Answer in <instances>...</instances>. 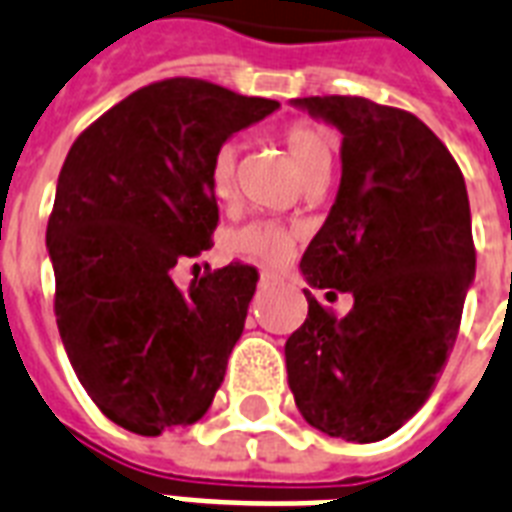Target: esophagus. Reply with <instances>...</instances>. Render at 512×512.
I'll return each mask as SVG.
<instances>
[{"label":"esophagus","instance_id":"obj_1","mask_svg":"<svg viewBox=\"0 0 512 512\" xmlns=\"http://www.w3.org/2000/svg\"><path fill=\"white\" fill-rule=\"evenodd\" d=\"M277 280H280V275H277V272H272V269H261V283L272 285V283H277Z\"/></svg>","mask_w":512,"mask_h":512}]
</instances>
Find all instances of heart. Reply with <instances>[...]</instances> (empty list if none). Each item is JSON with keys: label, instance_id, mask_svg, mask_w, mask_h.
Returning a JSON list of instances; mask_svg holds the SVG:
<instances>
[{"label": "heart", "instance_id": "obj_1", "mask_svg": "<svg viewBox=\"0 0 512 512\" xmlns=\"http://www.w3.org/2000/svg\"><path fill=\"white\" fill-rule=\"evenodd\" d=\"M283 144L293 162L299 165L307 184L328 178L334 162V133L312 120H296L283 130ZM208 189L216 202H232L237 192V149L232 144H221L208 162ZM296 229L285 227L280 221H251L232 229L224 237L229 253L248 256V259L283 264L296 245Z\"/></svg>", "mask_w": 512, "mask_h": 512}]
</instances>
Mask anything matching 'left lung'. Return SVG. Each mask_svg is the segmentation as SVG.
<instances>
[{"instance_id": "left-lung-1", "label": "left lung", "mask_w": 512, "mask_h": 512, "mask_svg": "<svg viewBox=\"0 0 512 512\" xmlns=\"http://www.w3.org/2000/svg\"><path fill=\"white\" fill-rule=\"evenodd\" d=\"M342 130V184L301 272L344 318L304 291L310 312L285 342L301 417L331 438L374 443L430 398L457 342L475 275L462 170L411 112L358 95L299 98Z\"/></svg>"}]
</instances>
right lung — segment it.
<instances>
[{
  "label": "right lung",
  "mask_w": 512,
  "mask_h": 512,
  "mask_svg": "<svg viewBox=\"0 0 512 512\" xmlns=\"http://www.w3.org/2000/svg\"><path fill=\"white\" fill-rule=\"evenodd\" d=\"M277 106L205 79H160L66 154L47 221L55 320L87 395L130 433L192 425L224 382L259 269L232 261L189 293L170 275L213 245V152Z\"/></svg>",
  "instance_id": "add662e5"
}]
</instances>
